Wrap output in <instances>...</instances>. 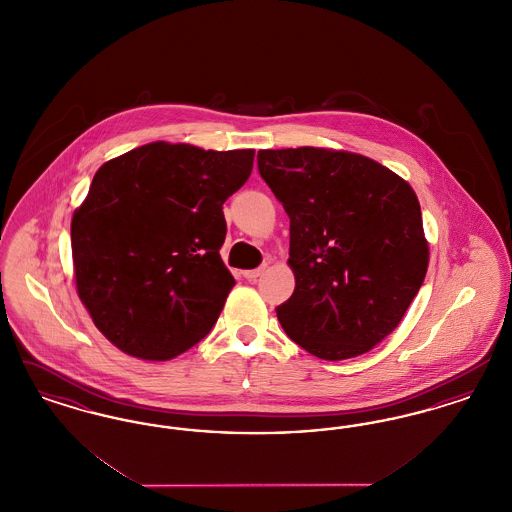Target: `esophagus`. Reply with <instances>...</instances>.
<instances>
[{"instance_id": "esophagus-1", "label": "esophagus", "mask_w": 512, "mask_h": 512, "mask_svg": "<svg viewBox=\"0 0 512 512\" xmlns=\"http://www.w3.org/2000/svg\"><path fill=\"white\" fill-rule=\"evenodd\" d=\"M263 272H265V267L253 268V270H244V278H247V280H255V278H259Z\"/></svg>"}]
</instances>
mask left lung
Wrapping results in <instances>:
<instances>
[{"label":"left lung","mask_w":512,"mask_h":512,"mask_svg":"<svg viewBox=\"0 0 512 512\" xmlns=\"http://www.w3.org/2000/svg\"><path fill=\"white\" fill-rule=\"evenodd\" d=\"M259 172L290 217L284 332L324 361L359 357L399 326L430 247L411 184L378 161L326 147L261 149Z\"/></svg>","instance_id":"left-lung-1"}]
</instances>
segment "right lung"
Returning <instances> with one entry per match:
<instances>
[{
	"label": "right lung",
	"mask_w": 512,
	"mask_h": 512,
	"mask_svg": "<svg viewBox=\"0 0 512 512\" xmlns=\"http://www.w3.org/2000/svg\"><path fill=\"white\" fill-rule=\"evenodd\" d=\"M255 149L151 142L103 163L71 220L74 282L122 353L169 361L203 340L234 288L222 203Z\"/></svg>",
	"instance_id": "1"
}]
</instances>
